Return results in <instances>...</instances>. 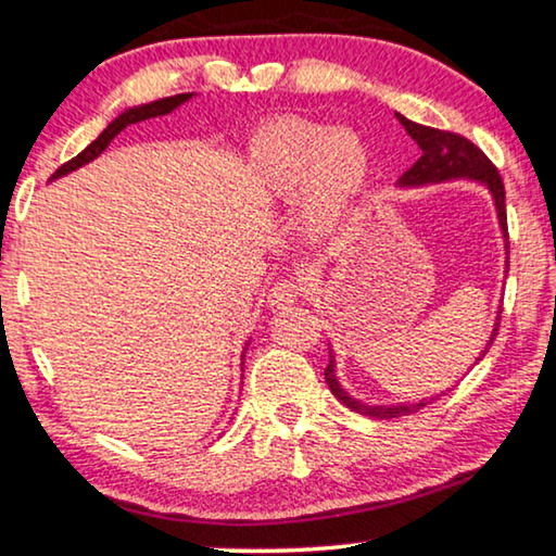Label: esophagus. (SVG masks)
<instances>
[{
    "instance_id": "34e87169",
    "label": "esophagus",
    "mask_w": 556,
    "mask_h": 556,
    "mask_svg": "<svg viewBox=\"0 0 556 556\" xmlns=\"http://www.w3.org/2000/svg\"><path fill=\"white\" fill-rule=\"evenodd\" d=\"M301 283L298 280H278L276 286L270 288L268 293V305L270 307H288L298 301V295H301Z\"/></svg>"
}]
</instances>
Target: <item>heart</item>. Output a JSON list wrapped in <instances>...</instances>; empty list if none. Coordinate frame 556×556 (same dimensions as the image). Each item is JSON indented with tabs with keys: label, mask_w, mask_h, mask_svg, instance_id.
Listing matches in <instances>:
<instances>
[{
	"label": "heart",
	"mask_w": 556,
	"mask_h": 556,
	"mask_svg": "<svg viewBox=\"0 0 556 556\" xmlns=\"http://www.w3.org/2000/svg\"><path fill=\"white\" fill-rule=\"evenodd\" d=\"M249 181L273 206L298 195V226L313 241L336 238L353 224L372 184V151L353 129L307 118H278L253 136Z\"/></svg>",
	"instance_id": "1"
}]
</instances>
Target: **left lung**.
<instances>
[{
	"label": "left lung",
	"mask_w": 556,
	"mask_h": 556,
	"mask_svg": "<svg viewBox=\"0 0 556 556\" xmlns=\"http://www.w3.org/2000/svg\"><path fill=\"white\" fill-rule=\"evenodd\" d=\"M397 122L405 126V131L409 134L417 147H420L422 156L415 161V166L407 170V174L400 176L397 189H422V186H438V184H447V181H469V184H480L492 195L494 211H497V224H500V233L502 241H505V273L509 270V241H507V211H505V184H502L500 170L492 166V161L484 156V153L475 147L472 141H467L465 136L450 134V131H440L432 129V126H422L405 118L403 114H397ZM502 313V311H500ZM497 326H500V315L494 318L492 326V336L486 340V345L482 348V353L477 355L475 365L482 361L490 350L494 336H497ZM338 363H336V353H332L330 345V363L326 367V382L332 395H336L340 403L348 405L355 413L367 415V417H380V420H390V417H400V415H409L422 409L427 403L438 400L442 395H447V390H442L440 395L432 397H422V400H409V403H390V405H378V403H365V400H357L355 395L343 388V382L338 380ZM455 388V386H452Z\"/></svg>",
	"instance_id": "8db88e82"
}]
</instances>
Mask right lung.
I'll return each mask as SVG.
<instances>
[{
  "instance_id": "obj_1",
  "label": "right lung",
  "mask_w": 556,
  "mask_h": 556,
  "mask_svg": "<svg viewBox=\"0 0 556 556\" xmlns=\"http://www.w3.org/2000/svg\"><path fill=\"white\" fill-rule=\"evenodd\" d=\"M193 97H195V93H176V97H166V99H159V101H149V104H139V106L124 109L122 114H118L114 122H111L106 129L101 131L97 139H93L89 147L79 153V156H74L72 161H66V164L59 168L56 174L49 178V181H56V178L72 174V170L91 164L93 159H99L101 153L106 151L109 143L114 141L116 136L126 129V126L147 122V118H153V116H166V114H170V111H176L178 106H184L186 101H191ZM245 350H249V343H245V348H243V357H245Z\"/></svg>"
}]
</instances>
